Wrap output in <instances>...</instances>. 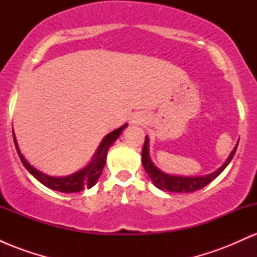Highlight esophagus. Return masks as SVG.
Returning a JSON list of instances; mask_svg holds the SVG:
<instances>
[{
	"label": "esophagus",
	"mask_w": 257,
	"mask_h": 257,
	"mask_svg": "<svg viewBox=\"0 0 257 257\" xmlns=\"http://www.w3.org/2000/svg\"><path fill=\"white\" fill-rule=\"evenodd\" d=\"M141 122H143V119H141L140 117H138V118H135V120H134V123H139V124H140Z\"/></svg>",
	"instance_id": "obj_1"
}]
</instances>
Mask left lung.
Returning <instances> with one entry per match:
<instances>
[{"label":"left lung","instance_id":"obj_1","mask_svg":"<svg viewBox=\"0 0 257 257\" xmlns=\"http://www.w3.org/2000/svg\"><path fill=\"white\" fill-rule=\"evenodd\" d=\"M239 141V140H238ZM237 146L235 145L231 155L226 159L225 163L221 166L219 169L215 170L214 173L208 174V175L202 176H180V175H170L162 172L158 167H156L151 161V156H150V140L149 137L145 138V144L143 147V167L146 170L147 175L150 176L151 181L156 187L162 191H168V192H178V193H185V192H194L198 191L200 188L205 187L206 185L210 184L215 178L220 175L221 173L225 170V168L228 166L229 162L232 161L233 156H234L235 151H237Z\"/></svg>","mask_w":257,"mask_h":257}]
</instances>
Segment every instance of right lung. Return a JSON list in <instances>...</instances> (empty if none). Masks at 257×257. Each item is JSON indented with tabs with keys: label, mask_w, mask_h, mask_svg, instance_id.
<instances>
[{
	"label": "right lung",
	"mask_w": 257,
	"mask_h": 257,
	"mask_svg": "<svg viewBox=\"0 0 257 257\" xmlns=\"http://www.w3.org/2000/svg\"><path fill=\"white\" fill-rule=\"evenodd\" d=\"M126 123L119 126L116 131L108 133L106 137L102 139V141L100 143V145L96 150L95 155H94L93 159L90 161V163L87 167H84L83 169L78 170V172L70 174L67 176H49L47 174H44L40 170H37L36 168H34L26 161L23 153L20 152L19 146H18L16 134L13 132V139L14 144H16V149L18 155H19L20 161L24 164V167L28 169V172L31 174L34 178H36L41 184H43L46 187L51 188V190L58 191V192H64V193H76L81 192L84 188H90L96 184L98 179L101 175L102 169H104L105 163H106V156H107L108 149L113 145L114 141L119 138L120 133H122L126 128Z\"/></svg>",
	"instance_id": "obj_1"
}]
</instances>
